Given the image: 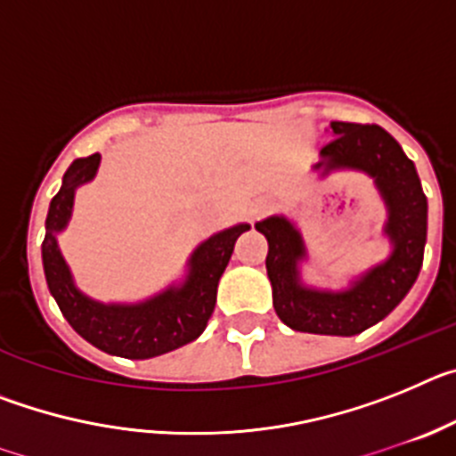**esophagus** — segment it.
<instances>
[{
  "instance_id": "esophagus-1",
  "label": "esophagus",
  "mask_w": 456,
  "mask_h": 456,
  "mask_svg": "<svg viewBox=\"0 0 456 456\" xmlns=\"http://www.w3.org/2000/svg\"><path fill=\"white\" fill-rule=\"evenodd\" d=\"M267 209H269V200H265V199L256 200V203L251 205V219L253 221L260 219V216H263L265 212H267Z\"/></svg>"
}]
</instances>
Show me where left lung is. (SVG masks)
<instances>
[{
    "label": "left lung",
    "instance_id": "obj_1",
    "mask_svg": "<svg viewBox=\"0 0 456 456\" xmlns=\"http://www.w3.org/2000/svg\"><path fill=\"white\" fill-rule=\"evenodd\" d=\"M329 130L333 139L320 151L315 171L329 175L349 168L374 180L388 209L384 235L393 244L390 256L342 292L310 289L299 278L305 257L301 232L285 216L257 221L256 231L267 237V276L281 322L317 336H356L384 320L416 283L427 241V196L413 162L384 127L331 120Z\"/></svg>",
    "mask_w": 456,
    "mask_h": 456
}]
</instances>
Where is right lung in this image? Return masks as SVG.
<instances>
[{
	"mask_svg": "<svg viewBox=\"0 0 456 456\" xmlns=\"http://www.w3.org/2000/svg\"><path fill=\"white\" fill-rule=\"evenodd\" d=\"M98 167V152L75 159L63 175L61 189L52 199L43 240L47 288L68 324L93 347L136 361L162 356L196 340L205 331L215 313L221 273L228 267L237 237L251 225L237 224L205 240L189 257V273L183 285H171L141 304H100L79 292L56 241V235L70 221L75 189L95 178Z\"/></svg>",
	"mask_w": 456,
	"mask_h": 456,
	"instance_id": "obj_1",
	"label": "right lung"
}]
</instances>
